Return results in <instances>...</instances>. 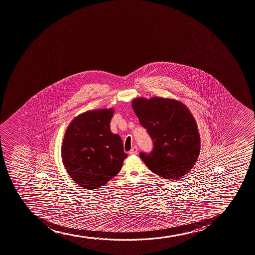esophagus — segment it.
<instances>
[{
  "label": "esophagus",
  "mask_w": 255,
  "mask_h": 255,
  "mask_svg": "<svg viewBox=\"0 0 255 255\" xmlns=\"http://www.w3.org/2000/svg\"><path fill=\"white\" fill-rule=\"evenodd\" d=\"M137 152H138L137 146H133V147H132L131 150H130V151H129V154H131V155L137 154Z\"/></svg>",
  "instance_id": "esophagus-1"
}]
</instances>
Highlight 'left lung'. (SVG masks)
Wrapping results in <instances>:
<instances>
[{"instance_id": "obj_1", "label": "left lung", "mask_w": 255, "mask_h": 255, "mask_svg": "<svg viewBox=\"0 0 255 255\" xmlns=\"http://www.w3.org/2000/svg\"><path fill=\"white\" fill-rule=\"evenodd\" d=\"M132 109L153 141V150L140 157L151 171L169 180L183 178L198 160L200 135L188 108L170 98H136Z\"/></svg>"}]
</instances>
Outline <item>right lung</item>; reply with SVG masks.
Instances as JSON below:
<instances>
[{
	"instance_id": "obj_1",
	"label": "right lung",
	"mask_w": 255,
	"mask_h": 255,
	"mask_svg": "<svg viewBox=\"0 0 255 255\" xmlns=\"http://www.w3.org/2000/svg\"><path fill=\"white\" fill-rule=\"evenodd\" d=\"M114 109L78 115L67 128L62 160L72 180L87 190L100 188L121 171L127 154L121 136L112 133Z\"/></svg>"
}]
</instances>
